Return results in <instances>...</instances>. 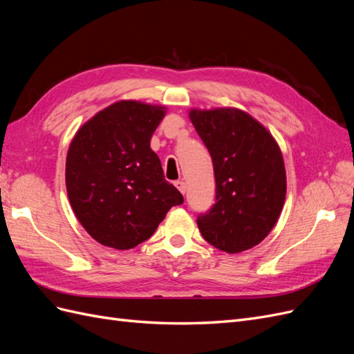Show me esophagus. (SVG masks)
<instances>
[{
  "label": "esophagus",
  "instance_id": "obj_1",
  "mask_svg": "<svg viewBox=\"0 0 354 354\" xmlns=\"http://www.w3.org/2000/svg\"><path fill=\"white\" fill-rule=\"evenodd\" d=\"M174 185H176V187H177V189H178L180 192H181V194H183V195L186 194V190H187V186H186V183H185V181H183V180H178V181H176V183H174Z\"/></svg>",
  "mask_w": 354,
  "mask_h": 354
}]
</instances>
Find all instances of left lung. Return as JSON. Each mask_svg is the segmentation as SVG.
<instances>
[{
	"label": "left lung",
	"instance_id": "8db88e82",
	"mask_svg": "<svg viewBox=\"0 0 354 354\" xmlns=\"http://www.w3.org/2000/svg\"><path fill=\"white\" fill-rule=\"evenodd\" d=\"M216 177V203L198 216L203 239L236 254L259 245L279 218L286 174L279 146L251 115L234 108L192 109Z\"/></svg>",
	"mask_w": 354,
	"mask_h": 354
}]
</instances>
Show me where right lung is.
Masks as SVG:
<instances>
[{"label":"right lung","instance_id":"1","mask_svg":"<svg viewBox=\"0 0 354 354\" xmlns=\"http://www.w3.org/2000/svg\"><path fill=\"white\" fill-rule=\"evenodd\" d=\"M167 109L121 100L95 113L71 142L66 190L93 239L130 250L155 233L171 207L183 203L165 180L151 138Z\"/></svg>","mask_w":354,"mask_h":354}]
</instances>
